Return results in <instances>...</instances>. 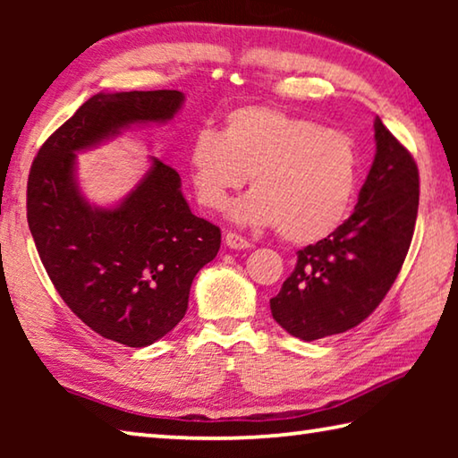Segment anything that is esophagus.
<instances>
[{
    "label": "esophagus",
    "mask_w": 458,
    "mask_h": 458,
    "mask_svg": "<svg viewBox=\"0 0 458 458\" xmlns=\"http://www.w3.org/2000/svg\"><path fill=\"white\" fill-rule=\"evenodd\" d=\"M224 242H226L228 248L232 250H246V248H250V242L244 236L236 234V232H228L226 236H224Z\"/></svg>",
    "instance_id": "1"
}]
</instances>
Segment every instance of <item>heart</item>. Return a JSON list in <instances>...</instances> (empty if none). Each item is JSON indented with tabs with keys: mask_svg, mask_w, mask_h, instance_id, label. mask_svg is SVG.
Instances as JSON below:
<instances>
[{
	"mask_svg": "<svg viewBox=\"0 0 458 458\" xmlns=\"http://www.w3.org/2000/svg\"><path fill=\"white\" fill-rule=\"evenodd\" d=\"M188 169L196 199L208 210H224L250 175L254 190L232 208V218L281 226L289 242L311 244L350 214L358 151L337 129L252 105L230 111L220 133L199 129L188 147Z\"/></svg>",
	"mask_w": 458,
	"mask_h": 458,
	"instance_id": "obj_1",
	"label": "heart"
}]
</instances>
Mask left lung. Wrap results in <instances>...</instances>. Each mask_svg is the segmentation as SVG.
Wrapping results in <instances>:
<instances>
[{
	"instance_id": "obj_1",
	"label": "left lung",
	"mask_w": 458,
	"mask_h": 458,
	"mask_svg": "<svg viewBox=\"0 0 458 458\" xmlns=\"http://www.w3.org/2000/svg\"><path fill=\"white\" fill-rule=\"evenodd\" d=\"M376 155L353 214L297 252V267L270 299V313L293 337L323 339L360 325L382 303L412 242L418 167L376 119Z\"/></svg>"
}]
</instances>
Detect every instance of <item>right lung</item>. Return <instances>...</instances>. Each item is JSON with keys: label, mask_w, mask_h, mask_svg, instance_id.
Here are the masks:
<instances>
[{"label": "right lung", "mask_w": 458, "mask_h": 458, "mask_svg": "<svg viewBox=\"0 0 458 458\" xmlns=\"http://www.w3.org/2000/svg\"><path fill=\"white\" fill-rule=\"evenodd\" d=\"M183 100L180 90L98 92L30 169L28 226L46 273L82 323L127 347L151 345L183 319L193 278L220 250V228L191 214L180 174L155 157L117 204H90L76 155L172 121Z\"/></svg>", "instance_id": "add662e5"}]
</instances>
